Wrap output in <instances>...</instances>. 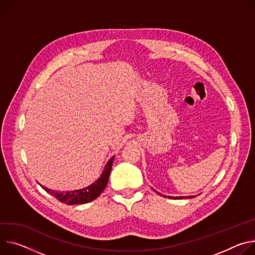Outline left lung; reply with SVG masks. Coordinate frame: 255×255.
Wrapping results in <instances>:
<instances>
[{
  "mask_svg": "<svg viewBox=\"0 0 255 255\" xmlns=\"http://www.w3.org/2000/svg\"><path fill=\"white\" fill-rule=\"evenodd\" d=\"M157 193H158V192H157ZM192 197H194V196H193V195H192V196H185V199H192ZM171 199H177V200H180V199H184V196H179V197H178V196H177V197L172 196Z\"/></svg>",
  "mask_w": 255,
  "mask_h": 255,
  "instance_id": "1",
  "label": "left lung"
}]
</instances>
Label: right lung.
<instances>
[{"mask_svg": "<svg viewBox=\"0 0 255 255\" xmlns=\"http://www.w3.org/2000/svg\"><path fill=\"white\" fill-rule=\"evenodd\" d=\"M113 159L115 157H112L107 164L104 167V170L101 174V176L91 185H89L86 188H82L79 190H73V191H67V192H62V191H55L51 190L45 186L41 187L54 196L56 200L60 201L61 203H64L66 205H80V204H87L89 202L94 201L95 199L101 194V192L104 190L105 186L107 185L109 174L111 171V167L113 163Z\"/></svg>", "mask_w": 255, "mask_h": 255, "instance_id": "right-lung-1", "label": "right lung"}]
</instances>
